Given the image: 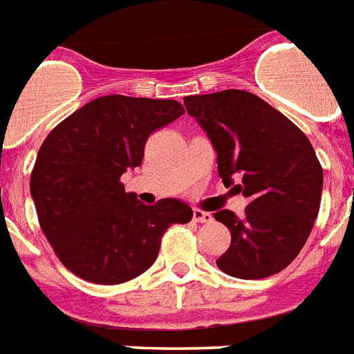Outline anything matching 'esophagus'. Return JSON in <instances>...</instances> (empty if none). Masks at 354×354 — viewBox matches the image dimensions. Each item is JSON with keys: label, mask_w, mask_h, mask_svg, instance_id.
I'll return each mask as SVG.
<instances>
[{"label": "esophagus", "mask_w": 354, "mask_h": 354, "mask_svg": "<svg viewBox=\"0 0 354 354\" xmlns=\"http://www.w3.org/2000/svg\"><path fill=\"white\" fill-rule=\"evenodd\" d=\"M194 221H195V223L208 224V223H212L213 218H212V215H209V213L203 212V209H194Z\"/></svg>", "instance_id": "1"}]
</instances>
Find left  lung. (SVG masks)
Returning a JSON list of instances; mask_svg holds the SVG:
<instances>
[{"label": "left lung", "mask_w": 354, "mask_h": 354, "mask_svg": "<svg viewBox=\"0 0 354 354\" xmlns=\"http://www.w3.org/2000/svg\"><path fill=\"white\" fill-rule=\"evenodd\" d=\"M217 151L224 186L235 185L250 204L242 217L230 209L213 217L232 233L217 259L236 279H266L295 261L313 230L324 174L309 139L286 115L246 90L184 97Z\"/></svg>", "instance_id": "1"}]
</instances>
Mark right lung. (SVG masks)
<instances>
[{
	"label": "right lung",
	"mask_w": 354,
	"mask_h": 354,
	"mask_svg": "<svg viewBox=\"0 0 354 354\" xmlns=\"http://www.w3.org/2000/svg\"><path fill=\"white\" fill-rule=\"evenodd\" d=\"M184 113L174 99L104 95L46 136L30 175L39 226L66 270L93 284L145 273L171 224L194 212L177 198L153 206L127 194L121 175L141 166L146 139Z\"/></svg>",
	"instance_id": "right-lung-1"
}]
</instances>
